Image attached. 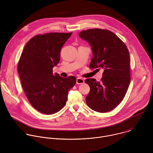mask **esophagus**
Returning <instances> with one entry per match:
<instances>
[{
    "mask_svg": "<svg viewBox=\"0 0 153 153\" xmlns=\"http://www.w3.org/2000/svg\"><path fill=\"white\" fill-rule=\"evenodd\" d=\"M84 82H85V81H84V80L83 79L78 77L76 79V84H78V85L79 84H83Z\"/></svg>",
    "mask_w": 153,
    "mask_h": 153,
    "instance_id": "34e87169",
    "label": "esophagus"
}]
</instances>
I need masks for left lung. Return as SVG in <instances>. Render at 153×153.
I'll return each mask as SVG.
<instances>
[{"instance_id":"1","label":"left lung","mask_w":153,"mask_h":153,"mask_svg":"<svg viewBox=\"0 0 153 153\" xmlns=\"http://www.w3.org/2000/svg\"><path fill=\"white\" fill-rule=\"evenodd\" d=\"M79 36L88 42L92 51L91 68H103L101 82L88 79L90 87L86 102L94 111L105 113L113 110L123 100L130 82V55L125 44L113 32L91 29Z\"/></svg>"}]
</instances>
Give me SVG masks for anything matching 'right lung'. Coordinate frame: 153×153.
Segmentation results:
<instances>
[{"mask_svg":"<svg viewBox=\"0 0 153 153\" xmlns=\"http://www.w3.org/2000/svg\"><path fill=\"white\" fill-rule=\"evenodd\" d=\"M70 33L38 35L26 44L17 70L22 87L32 106L45 114H53L66 104L68 91L76 82L74 76L53 74L60 61L61 50Z\"/></svg>","mask_w":153,"mask_h":153,"instance_id":"right-lung-1","label":"right lung"}]
</instances>
